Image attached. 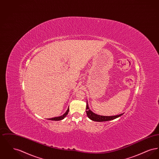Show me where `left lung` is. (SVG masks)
<instances>
[{
  "mask_svg": "<svg viewBox=\"0 0 159 159\" xmlns=\"http://www.w3.org/2000/svg\"><path fill=\"white\" fill-rule=\"evenodd\" d=\"M86 114L88 116V117L93 121H109V120H111L115 119L120 116H122L123 113L119 114V115H116V116H100L98 114L94 113H93L91 110H89V106L88 104V101H87V104H86Z\"/></svg>",
  "mask_w": 159,
  "mask_h": 159,
  "instance_id": "obj_1",
  "label": "left lung"
}]
</instances>
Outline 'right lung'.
<instances>
[{"label": "right lung", "instance_id": "add662e5", "mask_svg": "<svg viewBox=\"0 0 159 159\" xmlns=\"http://www.w3.org/2000/svg\"><path fill=\"white\" fill-rule=\"evenodd\" d=\"M68 111H69V108H68L67 111L63 115L61 116L60 117H53V118H51V119H49V120H54V121H58V120H62L64 119L66 116L68 114Z\"/></svg>", "mask_w": 159, "mask_h": 159}]
</instances>
